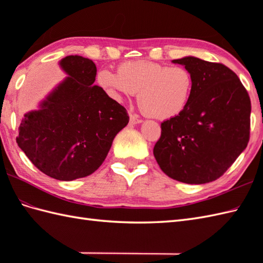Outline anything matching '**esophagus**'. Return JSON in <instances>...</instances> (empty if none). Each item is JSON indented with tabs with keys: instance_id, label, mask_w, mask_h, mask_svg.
Instances as JSON below:
<instances>
[{
	"instance_id": "34e87169",
	"label": "esophagus",
	"mask_w": 263,
	"mask_h": 263,
	"mask_svg": "<svg viewBox=\"0 0 263 263\" xmlns=\"http://www.w3.org/2000/svg\"><path fill=\"white\" fill-rule=\"evenodd\" d=\"M141 122H142V120L139 119L137 115H135V114L130 115V123H131V124L135 125V124H139V123H141Z\"/></svg>"
}]
</instances>
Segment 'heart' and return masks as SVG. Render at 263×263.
<instances>
[{"label":"heart","mask_w":263,"mask_h":263,"mask_svg":"<svg viewBox=\"0 0 263 263\" xmlns=\"http://www.w3.org/2000/svg\"><path fill=\"white\" fill-rule=\"evenodd\" d=\"M97 83L116 100L138 92V105L144 115L170 120L185 109L193 92L194 78L182 66L130 61L122 63L117 73L100 70Z\"/></svg>","instance_id":"1"}]
</instances>
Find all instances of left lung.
Segmentation results:
<instances>
[{"instance_id": "obj_1", "label": "left lung", "mask_w": 263, "mask_h": 263, "mask_svg": "<svg viewBox=\"0 0 263 263\" xmlns=\"http://www.w3.org/2000/svg\"><path fill=\"white\" fill-rule=\"evenodd\" d=\"M172 62L191 72L194 88L185 109L161 123L154 156L173 180L209 183L224 174L248 146L249 93L224 64L194 57Z\"/></svg>"}]
</instances>
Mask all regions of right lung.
<instances>
[{"instance_id": "right-lung-1", "label": "right lung", "mask_w": 263, "mask_h": 263, "mask_svg": "<svg viewBox=\"0 0 263 263\" xmlns=\"http://www.w3.org/2000/svg\"><path fill=\"white\" fill-rule=\"evenodd\" d=\"M59 64L68 77L38 109L25 114L16 143L44 174L73 181L99 168L128 115L103 88L93 86L97 68L91 60L69 55Z\"/></svg>"}]
</instances>
